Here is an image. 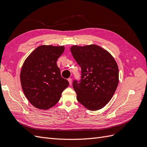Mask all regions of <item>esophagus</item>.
Returning <instances> with one entry per match:
<instances>
[{
    "instance_id": "34e87169",
    "label": "esophagus",
    "mask_w": 147,
    "mask_h": 147,
    "mask_svg": "<svg viewBox=\"0 0 147 147\" xmlns=\"http://www.w3.org/2000/svg\"><path fill=\"white\" fill-rule=\"evenodd\" d=\"M68 81H69V84H72V78H68Z\"/></svg>"
}]
</instances>
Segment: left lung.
Instances as JSON below:
<instances>
[{
    "instance_id": "8db88e82",
    "label": "left lung",
    "mask_w": 147,
    "mask_h": 147,
    "mask_svg": "<svg viewBox=\"0 0 147 147\" xmlns=\"http://www.w3.org/2000/svg\"><path fill=\"white\" fill-rule=\"evenodd\" d=\"M70 51L82 69L80 82H73L77 100L90 110L101 109L109 103L118 86L117 62L109 51L94 44L74 45Z\"/></svg>"
}]
</instances>
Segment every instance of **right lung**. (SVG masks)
<instances>
[{"mask_svg": "<svg viewBox=\"0 0 147 147\" xmlns=\"http://www.w3.org/2000/svg\"><path fill=\"white\" fill-rule=\"evenodd\" d=\"M64 46L41 45L26 59L20 73L24 94L35 108L48 110L59 100L69 83L61 76L57 60Z\"/></svg>", "mask_w": 147, "mask_h": 147, "instance_id": "obj_1", "label": "right lung"}]
</instances>
